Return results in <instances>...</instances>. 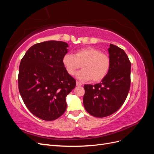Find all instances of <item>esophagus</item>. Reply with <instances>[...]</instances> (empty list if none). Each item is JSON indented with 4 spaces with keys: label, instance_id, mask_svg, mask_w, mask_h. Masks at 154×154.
I'll use <instances>...</instances> for the list:
<instances>
[{
    "label": "esophagus",
    "instance_id": "esophagus-1",
    "mask_svg": "<svg viewBox=\"0 0 154 154\" xmlns=\"http://www.w3.org/2000/svg\"><path fill=\"white\" fill-rule=\"evenodd\" d=\"M82 85V83L81 82H78V81H77V82H76V86H78V87H80V86H81Z\"/></svg>",
    "mask_w": 154,
    "mask_h": 154
}]
</instances>
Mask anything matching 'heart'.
I'll return each mask as SVG.
<instances>
[{
  "mask_svg": "<svg viewBox=\"0 0 154 154\" xmlns=\"http://www.w3.org/2000/svg\"><path fill=\"white\" fill-rule=\"evenodd\" d=\"M63 64L70 75H74L81 67L76 77L81 80H92L100 82L106 76L110 67V59L106 54L94 47H86L76 51L74 54H66Z\"/></svg>",
  "mask_w": 154,
  "mask_h": 154,
  "instance_id": "heart-1",
  "label": "heart"
}]
</instances>
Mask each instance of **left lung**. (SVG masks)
<instances>
[{
    "mask_svg": "<svg viewBox=\"0 0 154 154\" xmlns=\"http://www.w3.org/2000/svg\"><path fill=\"white\" fill-rule=\"evenodd\" d=\"M110 67L100 83L85 85L83 105L88 113L97 118L114 114L123 105L130 87L131 63L123 49L110 44Z\"/></svg>",
    "mask_w": 154,
    "mask_h": 154,
    "instance_id": "1",
    "label": "left lung"
}]
</instances>
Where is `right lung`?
Returning a JSON list of instances; mask_svg holds the SVG:
<instances>
[{
	"label": "right lung",
	"instance_id": "1",
	"mask_svg": "<svg viewBox=\"0 0 154 154\" xmlns=\"http://www.w3.org/2000/svg\"><path fill=\"white\" fill-rule=\"evenodd\" d=\"M68 47L62 41L43 42L31 46L21 60L18 90L27 108L41 119L60 117L67 108V95L76 87L62 62Z\"/></svg>",
	"mask_w": 154,
	"mask_h": 154
}]
</instances>
